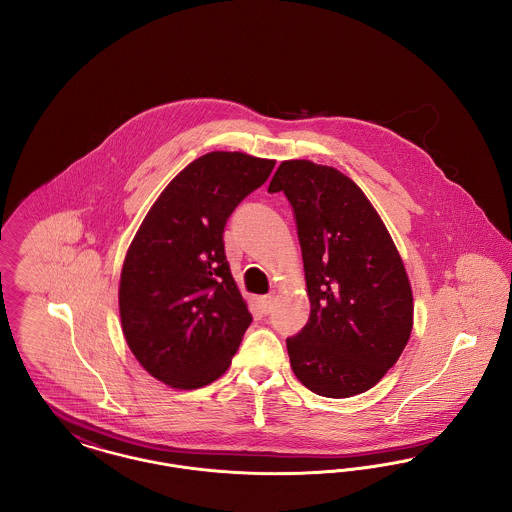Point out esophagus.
<instances>
[{
  "mask_svg": "<svg viewBox=\"0 0 512 512\" xmlns=\"http://www.w3.org/2000/svg\"><path fill=\"white\" fill-rule=\"evenodd\" d=\"M259 303H261L263 313L268 315V313L272 311V307H274V295H263V297H259Z\"/></svg>",
  "mask_w": 512,
  "mask_h": 512,
  "instance_id": "esophagus-1",
  "label": "esophagus"
}]
</instances>
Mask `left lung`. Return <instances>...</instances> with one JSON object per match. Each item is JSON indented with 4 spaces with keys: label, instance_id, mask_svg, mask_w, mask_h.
Returning a JSON list of instances; mask_svg holds the SVG:
<instances>
[{
    "label": "left lung",
    "instance_id": "left-lung-1",
    "mask_svg": "<svg viewBox=\"0 0 512 512\" xmlns=\"http://www.w3.org/2000/svg\"><path fill=\"white\" fill-rule=\"evenodd\" d=\"M268 192L292 205L311 301L286 340L293 374L322 397L370 390L413 330V290L388 228L351 178L313 161H282Z\"/></svg>",
    "mask_w": 512,
    "mask_h": 512
}]
</instances>
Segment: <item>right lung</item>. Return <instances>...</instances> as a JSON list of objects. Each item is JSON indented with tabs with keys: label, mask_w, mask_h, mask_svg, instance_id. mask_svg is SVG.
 I'll list each match as a JSON object with an SVG mask.
<instances>
[{
	"label": "right lung",
	"mask_w": 512,
	"mask_h": 512,
	"mask_svg": "<svg viewBox=\"0 0 512 512\" xmlns=\"http://www.w3.org/2000/svg\"><path fill=\"white\" fill-rule=\"evenodd\" d=\"M274 163L240 151L201 155L172 178L128 247L122 332L138 363L171 388L195 390L220 378L253 320L222 234Z\"/></svg>",
	"instance_id": "1"
}]
</instances>
